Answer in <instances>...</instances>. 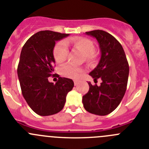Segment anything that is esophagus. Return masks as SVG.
<instances>
[{
  "label": "esophagus",
  "mask_w": 149,
  "mask_h": 149,
  "mask_svg": "<svg viewBox=\"0 0 149 149\" xmlns=\"http://www.w3.org/2000/svg\"><path fill=\"white\" fill-rule=\"evenodd\" d=\"M73 81H74V84L75 85H77L78 84H79V80H76V79H75V80H73Z\"/></svg>",
  "instance_id": "34e87169"
}]
</instances>
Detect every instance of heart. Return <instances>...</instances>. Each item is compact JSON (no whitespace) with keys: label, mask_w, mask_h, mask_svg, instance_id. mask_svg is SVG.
Segmentation results:
<instances>
[{"label":"heart","mask_w":149,"mask_h":149,"mask_svg":"<svg viewBox=\"0 0 149 149\" xmlns=\"http://www.w3.org/2000/svg\"><path fill=\"white\" fill-rule=\"evenodd\" d=\"M68 44H71L75 49L81 52L84 56V61L87 62H93L97 58V53L95 52L94 44L91 39L84 37H76L68 41H61L57 43L53 49V57L55 61L60 64L66 60L68 54ZM63 76L71 79H78L82 75V69L66 65L61 69Z\"/></svg>","instance_id":"1"}]
</instances>
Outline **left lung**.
<instances>
[{"mask_svg":"<svg viewBox=\"0 0 149 149\" xmlns=\"http://www.w3.org/2000/svg\"><path fill=\"white\" fill-rule=\"evenodd\" d=\"M96 38L100 51V62L90 73L94 81L102 79L100 86L89 84L82 96L84 109L93 114L104 116L114 111L121 102L128 84L129 66L123 47L112 35L103 30L86 32Z\"/></svg>","mask_w":149,"mask_h":149,"instance_id":"obj_1","label":"left lung"}]
</instances>
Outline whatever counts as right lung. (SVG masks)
<instances>
[{"label": "right lung", "instance_id": "add662e5", "mask_svg": "<svg viewBox=\"0 0 149 149\" xmlns=\"http://www.w3.org/2000/svg\"><path fill=\"white\" fill-rule=\"evenodd\" d=\"M69 34L45 30L36 33L26 41L20 56L18 76L24 98L31 109L40 116L56 114L63 109L66 96L74 83L68 78L58 77L56 84L48 77L53 74L56 41Z\"/></svg>", "mask_w": 149, "mask_h": 149}]
</instances>
